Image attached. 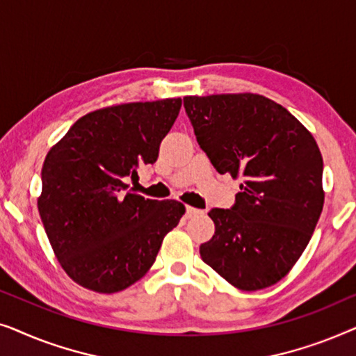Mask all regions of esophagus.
<instances>
[{
    "label": "esophagus",
    "mask_w": 356,
    "mask_h": 356,
    "mask_svg": "<svg viewBox=\"0 0 356 356\" xmlns=\"http://www.w3.org/2000/svg\"><path fill=\"white\" fill-rule=\"evenodd\" d=\"M199 213H202V211H199V209H196V207L188 206L186 207V213H184V216H186V218H191L194 216H199Z\"/></svg>",
    "instance_id": "esophagus-1"
}]
</instances>
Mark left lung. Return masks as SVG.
Segmentation results:
<instances>
[{
  "label": "left lung",
  "instance_id": "obj_1",
  "mask_svg": "<svg viewBox=\"0 0 356 356\" xmlns=\"http://www.w3.org/2000/svg\"><path fill=\"white\" fill-rule=\"evenodd\" d=\"M197 144L220 175L243 178L232 209H212L202 261L240 290L266 289L303 254L324 206L323 155L284 106L257 94L184 97Z\"/></svg>",
  "mask_w": 356,
  "mask_h": 356
}]
</instances>
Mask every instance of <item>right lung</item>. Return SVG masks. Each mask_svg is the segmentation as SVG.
Returning a JSON list of instances; mask_svg holds the SVG:
<instances>
[{"label": "right lung", "instance_id": "1", "mask_svg": "<svg viewBox=\"0 0 356 356\" xmlns=\"http://www.w3.org/2000/svg\"><path fill=\"white\" fill-rule=\"evenodd\" d=\"M181 99L90 111L47 154L38 197L47 236L67 275L84 289L116 293L154 264L181 202L126 193V177L154 163Z\"/></svg>", "mask_w": 356, "mask_h": 356}]
</instances>
